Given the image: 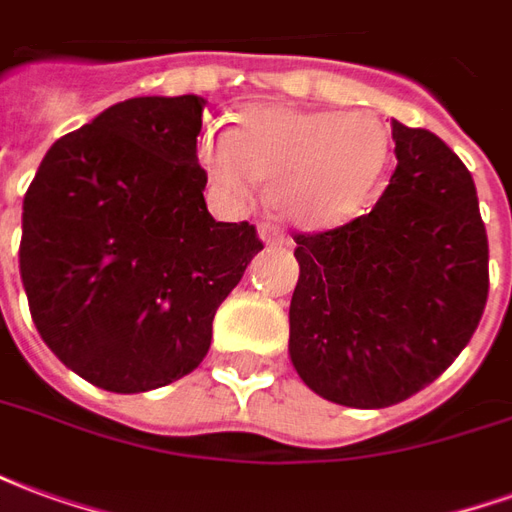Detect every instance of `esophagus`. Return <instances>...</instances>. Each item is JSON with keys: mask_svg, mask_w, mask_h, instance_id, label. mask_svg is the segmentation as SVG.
I'll list each match as a JSON object with an SVG mask.
<instances>
[{"mask_svg": "<svg viewBox=\"0 0 512 512\" xmlns=\"http://www.w3.org/2000/svg\"><path fill=\"white\" fill-rule=\"evenodd\" d=\"M257 233H260V238H263L266 244H288V238H285V233L279 230L277 224L263 222L257 227Z\"/></svg>", "mask_w": 512, "mask_h": 512, "instance_id": "obj_1", "label": "esophagus"}]
</instances>
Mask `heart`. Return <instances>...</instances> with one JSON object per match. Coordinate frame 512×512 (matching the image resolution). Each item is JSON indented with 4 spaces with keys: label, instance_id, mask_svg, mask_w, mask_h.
Segmentation results:
<instances>
[{
    "label": "heart",
    "instance_id": "obj_1",
    "mask_svg": "<svg viewBox=\"0 0 512 512\" xmlns=\"http://www.w3.org/2000/svg\"><path fill=\"white\" fill-rule=\"evenodd\" d=\"M197 156L227 200H246L260 180L282 219L321 230L370 202L389 161V134L370 112L255 104L238 112L233 131L208 128Z\"/></svg>",
    "mask_w": 512,
    "mask_h": 512
}]
</instances>
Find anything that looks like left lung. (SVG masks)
I'll use <instances>...</instances> for the list:
<instances>
[{
    "mask_svg": "<svg viewBox=\"0 0 512 512\" xmlns=\"http://www.w3.org/2000/svg\"><path fill=\"white\" fill-rule=\"evenodd\" d=\"M397 167L373 211L296 233L290 359L332 403L386 408L433 384L488 299V235L469 169L439 136L392 123Z\"/></svg>",
    "mask_w": 512,
    "mask_h": 512,
    "instance_id": "1",
    "label": "left lung"
}]
</instances>
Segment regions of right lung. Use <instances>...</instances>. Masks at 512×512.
<instances>
[{
  "instance_id": "obj_1",
  "label": "right lung",
  "mask_w": 512,
  "mask_h": 512,
  "mask_svg": "<svg viewBox=\"0 0 512 512\" xmlns=\"http://www.w3.org/2000/svg\"><path fill=\"white\" fill-rule=\"evenodd\" d=\"M202 106H109L49 147L24 194L18 268L35 329L106 392L158 389L200 365L213 315L263 249L255 224L208 213Z\"/></svg>"
}]
</instances>
